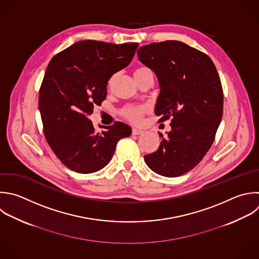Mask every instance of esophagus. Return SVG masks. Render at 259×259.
Here are the masks:
<instances>
[{"label":"esophagus","mask_w":259,"mask_h":259,"mask_svg":"<svg viewBox=\"0 0 259 259\" xmlns=\"http://www.w3.org/2000/svg\"><path fill=\"white\" fill-rule=\"evenodd\" d=\"M132 133H133V135H134V136H138V135H141V134H143V131H141V130H138V128H133Z\"/></svg>","instance_id":"obj_1"}]
</instances>
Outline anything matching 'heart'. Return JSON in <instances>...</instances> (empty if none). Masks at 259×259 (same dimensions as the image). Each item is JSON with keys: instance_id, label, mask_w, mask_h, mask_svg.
<instances>
[{"instance_id": "obj_1", "label": "heart", "mask_w": 259, "mask_h": 259, "mask_svg": "<svg viewBox=\"0 0 259 259\" xmlns=\"http://www.w3.org/2000/svg\"><path fill=\"white\" fill-rule=\"evenodd\" d=\"M146 71H149V69L147 68H139L135 71V75H139V74H142ZM146 112V108L145 107H138V106H126L124 107L122 110H121V114L126 118L128 119L130 121L134 122V123H138L140 122L143 114Z\"/></svg>"}]
</instances>
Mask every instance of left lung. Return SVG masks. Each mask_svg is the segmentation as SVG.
<instances>
[{"label": "left lung", "mask_w": 259, "mask_h": 259, "mask_svg": "<svg viewBox=\"0 0 259 259\" xmlns=\"http://www.w3.org/2000/svg\"><path fill=\"white\" fill-rule=\"evenodd\" d=\"M138 57L156 75L160 93L155 113L171 119L158 150L144 157L148 167L177 177L195 167L210 148L223 115L224 95L212 61L177 40L141 47Z\"/></svg>", "instance_id": "obj_1"}]
</instances>
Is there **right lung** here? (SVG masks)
Instances as JSON below:
<instances>
[{
  "label": "right lung",
  "mask_w": 259,
  "mask_h": 259,
  "mask_svg": "<svg viewBox=\"0 0 259 259\" xmlns=\"http://www.w3.org/2000/svg\"><path fill=\"white\" fill-rule=\"evenodd\" d=\"M139 45L81 40L50 62L39 91L38 108L46 139L62 163L88 174L112 159L117 142L132 127L115 121L96 132L88 118L106 98L111 76L132 62Z\"/></svg>",
  "instance_id": "add662e5"
}]
</instances>
